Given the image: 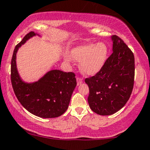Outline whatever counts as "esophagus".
I'll list each match as a JSON object with an SVG mask.
<instances>
[{
    "instance_id": "obj_1",
    "label": "esophagus",
    "mask_w": 150,
    "mask_h": 150,
    "mask_svg": "<svg viewBox=\"0 0 150 150\" xmlns=\"http://www.w3.org/2000/svg\"><path fill=\"white\" fill-rule=\"evenodd\" d=\"M82 82V78L81 77H77V85H81V83Z\"/></svg>"
}]
</instances>
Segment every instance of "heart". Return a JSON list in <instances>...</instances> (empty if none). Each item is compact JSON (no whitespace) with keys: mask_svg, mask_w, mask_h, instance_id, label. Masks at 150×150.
<instances>
[{"mask_svg":"<svg viewBox=\"0 0 150 150\" xmlns=\"http://www.w3.org/2000/svg\"><path fill=\"white\" fill-rule=\"evenodd\" d=\"M108 48L103 42L87 44L75 47L71 52L75 61H80V69L87 75H94L101 70L107 59Z\"/></svg>","mask_w":150,"mask_h":150,"instance_id":"obj_1","label":"heart"}]
</instances>
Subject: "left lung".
Listing matches in <instances>:
<instances>
[{"mask_svg":"<svg viewBox=\"0 0 150 150\" xmlns=\"http://www.w3.org/2000/svg\"><path fill=\"white\" fill-rule=\"evenodd\" d=\"M111 38L113 53L95 75L85 80L89 89V107L101 116L113 114L125 106L135 79L133 53L118 36Z\"/></svg>","mask_w":150,"mask_h":150,"instance_id":"1","label":"left lung"}]
</instances>
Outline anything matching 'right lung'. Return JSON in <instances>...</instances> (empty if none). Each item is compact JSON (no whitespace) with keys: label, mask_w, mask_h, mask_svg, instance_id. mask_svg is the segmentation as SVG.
Here are the masks:
<instances>
[{"label":"right lung","mask_w":150,"mask_h":150,"mask_svg":"<svg viewBox=\"0 0 150 150\" xmlns=\"http://www.w3.org/2000/svg\"><path fill=\"white\" fill-rule=\"evenodd\" d=\"M35 34L29 32L15 46L11 60L12 86L18 101L29 112L41 118H56L68 109L77 85L76 78L73 72L52 70L34 83H26L21 80L16 68L17 51Z\"/></svg>","instance_id":"add662e5"}]
</instances>
